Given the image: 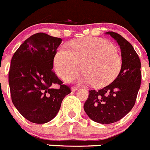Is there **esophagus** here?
<instances>
[{
  "mask_svg": "<svg viewBox=\"0 0 150 150\" xmlns=\"http://www.w3.org/2000/svg\"><path fill=\"white\" fill-rule=\"evenodd\" d=\"M78 86H72V92H75V91L78 90Z\"/></svg>",
  "mask_w": 150,
  "mask_h": 150,
  "instance_id": "obj_1",
  "label": "esophagus"
}]
</instances>
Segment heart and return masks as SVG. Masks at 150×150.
<instances>
[{
	"label": "heart",
	"mask_w": 150,
	"mask_h": 150,
	"mask_svg": "<svg viewBox=\"0 0 150 150\" xmlns=\"http://www.w3.org/2000/svg\"><path fill=\"white\" fill-rule=\"evenodd\" d=\"M70 47L71 50L59 47L54 54V71L62 79L73 78L82 68L83 81L100 87L111 83L119 75L122 58L107 40L94 37L78 39L71 42Z\"/></svg>",
	"instance_id": "obj_1"
}]
</instances>
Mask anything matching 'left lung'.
Returning <instances> with one entry per match:
<instances>
[{
  "label": "left lung",
  "mask_w": 150,
  "mask_h": 150,
  "mask_svg": "<svg viewBox=\"0 0 150 150\" xmlns=\"http://www.w3.org/2000/svg\"><path fill=\"white\" fill-rule=\"evenodd\" d=\"M120 46L122 68L119 75L108 86L89 90L83 109L92 121L112 124L128 114L135 105L141 86V61L132 44L114 32H107Z\"/></svg>",
  "instance_id": "obj_1"
}]
</instances>
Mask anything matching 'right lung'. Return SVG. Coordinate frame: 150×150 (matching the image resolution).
I'll list each match as a JSON object with an SVG mask.
<instances>
[{"instance_id":"add662e5","label":"right lung","mask_w":150,"mask_h":150,"mask_svg":"<svg viewBox=\"0 0 150 150\" xmlns=\"http://www.w3.org/2000/svg\"><path fill=\"white\" fill-rule=\"evenodd\" d=\"M62 39L43 33L26 39L13 54L9 72L11 98L18 112L35 124L53 119L69 86L56 75L53 61ZM59 88L54 89V83Z\"/></svg>"}]
</instances>
